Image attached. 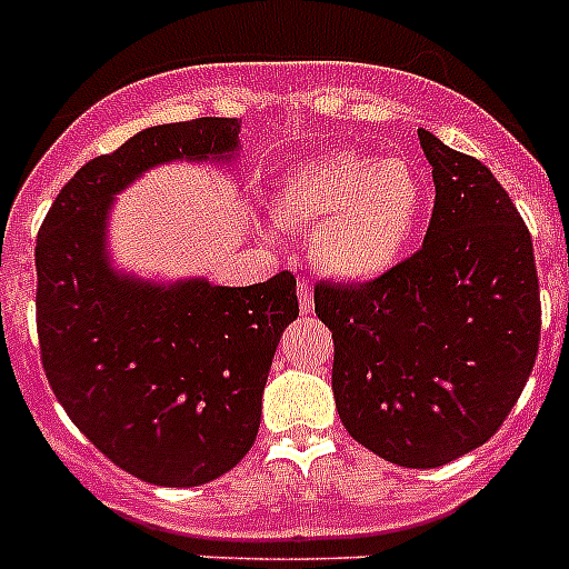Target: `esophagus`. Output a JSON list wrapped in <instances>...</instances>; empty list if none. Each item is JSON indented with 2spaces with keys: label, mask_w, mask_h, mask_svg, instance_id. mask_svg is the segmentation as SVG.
<instances>
[{
  "label": "esophagus",
  "mask_w": 569,
  "mask_h": 569,
  "mask_svg": "<svg viewBox=\"0 0 569 569\" xmlns=\"http://www.w3.org/2000/svg\"><path fill=\"white\" fill-rule=\"evenodd\" d=\"M299 310L301 316H310L313 313V290L305 279H299Z\"/></svg>",
  "instance_id": "esophagus-1"
}]
</instances>
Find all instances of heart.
Here are the masks:
<instances>
[{"instance_id":"obj_1","label":"heart","mask_w":569,"mask_h":569,"mask_svg":"<svg viewBox=\"0 0 569 569\" xmlns=\"http://www.w3.org/2000/svg\"><path fill=\"white\" fill-rule=\"evenodd\" d=\"M425 202V176L413 162L336 148L284 173L273 219L284 228L316 224L313 259L330 276L373 281L407 256Z\"/></svg>"}]
</instances>
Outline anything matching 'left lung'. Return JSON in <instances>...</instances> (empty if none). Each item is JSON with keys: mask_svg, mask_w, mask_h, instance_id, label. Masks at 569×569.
<instances>
[{"mask_svg": "<svg viewBox=\"0 0 569 569\" xmlns=\"http://www.w3.org/2000/svg\"><path fill=\"white\" fill-rule=\"evenodd\" d=\"M436 204L419 253L359 288L316 284L341 425L390 465L441 467L519 401L541 336L530 230L496 176L419 130Z\"/></svg>", "mask_w": 569, "mask_h": 569, "instance_id": "1", "label": "left lung"}]
</instances>
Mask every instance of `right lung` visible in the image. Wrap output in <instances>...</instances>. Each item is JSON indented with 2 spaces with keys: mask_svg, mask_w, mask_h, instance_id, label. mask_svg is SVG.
I'll list each match as a JSON object with an SVG mask.
<instances>
[{
  "mask_svg": "<svg viewBox=\"0 0 569 569\" xmlns=\"http://www.w3.org/2000/svg\"><path fill=\"white\" fill-rule=\"evenodd\" d=\"M239 133V119L219 116L139 130L77 170L37 239L44 376L113 465L159 487L208 485L253 447L276 347L299 316L296 279H139L110 261V213L159 164H230Z\"/></svg>",
  "mask_w": 569,
  "mask_h": 569,
  "instance_id": "add662e5",
  "label": "right lung"
}]
</instances>
